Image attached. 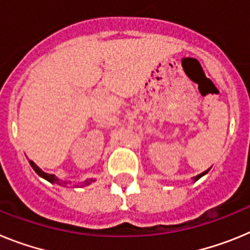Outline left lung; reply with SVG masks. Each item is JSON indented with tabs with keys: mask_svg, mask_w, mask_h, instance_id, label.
I'll use <instances>...</instances> for the list:
<instances>
[{
	"mask_svg": "<svg viewBox=\"0 0 250 250\" xmlns=\"http://www.w3.org/2000/svg\"><path fill=\"white\" fill-rule=\"evenodd\" d=\"M208 171H209V169H208V170H205L204 173L199 174V175H196V176H195V178H194V180H195V182H196V180H198V179H200V178H202V176H203V175H205V174H207V173H208Z\"/></svg>",
	"mask_w": 250,
	"mask_h": 250,
	"instance_id": "left-lung-1",
	"label": "left lung"
}]
</instances>
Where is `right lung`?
Listing matches in <instances>:
<instances>
[{"label":"right lung","instance_id":"right-lung-1","mask_svg":"<svg viewBox=\"0 0 250 250\" xmlns=\"http://www.w3.org/2000/svg\"><path fill=\"white\" fill-rule=\"evenodd\" d=\"M28 163H30V165H31V167H32V169H34L35 171H36V173L39 174L40 176H41V178L46 179L47 182L52 183V184L62 185V187H63V185H65V184H67V183H66V182H61V180H60V179H57L56 176L54 175V174H47V173H45V171H42V170L40 169V167H37V165L35 164V163H34V161H32V160H28ZM92 182H95V180H92V179H89V180H85V183H83V187H85V185L91 184Z\"/></svg>","mask_w":250,"mask_h":250}]
</instances>
